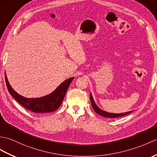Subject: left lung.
I'll return each instance as SVG.
<instances>
[{
	"label": "left lung",
	"instance_id": "1",
	"mask_svg": "<svg viewBox=\"0 0 157 157\" xmlns=\"http://www.w3.org/2000/svg\"><path fill=\"white\" fill-rule=\"evenodd\" d=\"M90 100H91V103H92V108L98 114H99L101 116H104V117H106V118H118V117H122V116H126L127 114H130V113L132 112L133 111H129V112H126L124 113H120V114H116V113H110V112H105L103 110H101L99 107L96 105L95 101H94L93 96L92 95V93H90Z\"/></svg>",
	"mask_w": 157,
	"mask_h": 157
}]
</instances>
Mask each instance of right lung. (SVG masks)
<instances>
[{"mask_svg":"<svg viewBox=\"0 0 157 157\" xmlns=\"http://www.w3.org/2000/svg\"><path fill=\"white\" fill-rule=\"evenodd\" d=\"M74 79V77H72L65 80L53 92L48 95L40 98H29L20 95L13 90L9 82L5 71L6 85L10 95L27 110L37 113L52 112L56 110L61 105L68 87Z\"/></svg>","mask_w":157,"mask_h":157,"instance_id":"add662e5","label":"right lung"}]
</instances>
